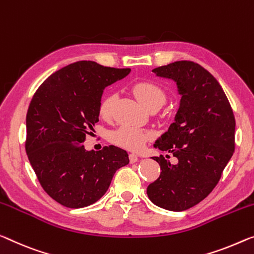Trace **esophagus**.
Here are the masks:
<instances>
[{"label": "esophagus", "mask_w": 254, "mask_h": 254, "mask_svg": "<svg viewBox=\"0 0 254 254\" xmlns=\"http://www.w3.org/2000/svg\"><path fill=\"white\" fill-rule=\"evenodd\" d=\"M129 161H130V163H134L136 161H138V157L136 154L131 153V154H129Z\"/></svg>", "instance_id": "esophagus-1"}]
</instances>
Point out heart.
<instances>
[{
    "label": "heart",
    "instance_id": "1",
    "mask_svg": "<svg viewBox=\"0 0 254 254\" xmlns=\"http://www.w3.org/2000/svg\"><path fill=\"white\" fill-rule=\"evenodd\" d=\"M132 93L138 102L143 107H147L152 103L163 104L166 101V93L163 89L152 81H138L132 85ZM112 97L105 96L99 107V114L104 119H108L111 115ZM149 134L139 128L131 126H122L112 132L111 140L116 145L129 151H140L145 146Z\"/></svg>",
    "mask_w": 254,
    "mask_h": 254
}]
</instances>
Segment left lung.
<instances>
[{
    "instance_id": "left-lung-1",
    "label": "left lung",
    "mask_w": 254,
    "mask_h": 254,
    "mask_svg": "<svg viewBox=\"0 0 254 254\" xmlns=\"http://www.w3.org/2000/svg\"><path fill=\"white\" fill-rule=\"evenodd\" d=\"M173 79L181 102L174 123L154 147L169 155L153 157L161 173L147 186L150 200L170 211L200 203L219 182L235 150V117L224 89L208 70L192 61H176L152 70Z\"/></svg>"
}]
</instances>
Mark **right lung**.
<instances>
[{
	"mask_svg": "<svg viewBox=\"0 0 254 254\" xmlns=\"http://www.w3.org/2000/svg\"><path fill=\"white\" fill-rule=\"evenodd\" d=\"M130 69L78 61L52 73L35 93L26 117V152L46 193L78 209L100 200L119 168L129 163L118 146L85 150L83 142L99 122L104 88Z\"/></svg>",
	"mask_w": 254,
	"mask_h": 254,
	"instance_id": "obj_1",
	"label": "right lung"
}]
</instances>
